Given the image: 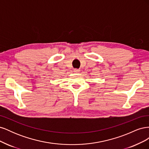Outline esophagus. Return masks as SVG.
Returning a JSON list of instances; mask_svg holds the SVG:
<instances>
[{"label":"esophagus","instance_id":"34e87169","mask_svg":"<svg viewBox=\"0 0 149 149\" xmlns=\"http://www.w3.org/2000/svg\"><path fill=\"white\" fill-rule=\"evenodd\" d=\"M74 73H79L80 70L79 69H74Z\"/></svg>","mask_w":149,"mask_h":149}]
</instances>
